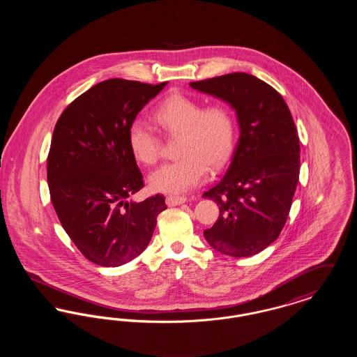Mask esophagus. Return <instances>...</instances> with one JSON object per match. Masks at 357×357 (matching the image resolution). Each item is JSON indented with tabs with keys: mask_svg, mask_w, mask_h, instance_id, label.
<instances>
[{
	"mask_svg": "<svg viewBox=\"0 0 357 357\" xmlns=\"http://www.w3.org/2000/svg\"><path fill=\"white\" fill-rule=\"evenodd\" d=\"M186 201V197H182V195H169V197H166L167 206H178V204H185Z\"/></svg>",
	"mask_w": 357,
	"mask_h": 357,
	"instance_id": "obj_1",
	"label": "esophagus"
}]
</instances>
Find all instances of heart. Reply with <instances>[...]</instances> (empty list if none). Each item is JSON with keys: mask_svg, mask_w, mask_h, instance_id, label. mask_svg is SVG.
<instances>
[{"mask_svg": "<svg viewBox=\"0 0 357 357\" xmlns=\"http://www.w3.org/2000/svg\"><path fill=\"white\" fill-rule=\"evenodd\" d=\"M153 121L176 139V160L150 175V186L159 192L178 194L202 185L211 169H220L230 158L236 142V120L225 102L204 105L182 93L166 98L153 111ZM130 151L137 162L155 165L160 140L153 128L134 120L127 130Z\"/></svg>", "mask_w": 357, "mask_h": 357, "instance_id": "b5f03b06", "label": "heart"}]
</instances>
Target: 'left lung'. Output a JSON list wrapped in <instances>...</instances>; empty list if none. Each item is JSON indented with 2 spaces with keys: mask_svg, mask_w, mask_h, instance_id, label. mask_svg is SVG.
I'll return each mask as SVG.
<instances>
[{
  "mask_svg": "<svg viewBox=\"0 0 357 357\" xmlns=\"http://www.w3.org/2000/svg\"><path fill=\"white\" fill-rule=\"evenodd\" d=\"M190 85L229 102L239 123L229 169L202 195L220 206L204 238L223 255H257L280 236L298 183L300 139L288 104L273 86L243 72Z\"/></svg>",
  "mask_w": 357,
  "mask_h": 357,
  "instance_id": "left-lung-1",
  "label": "left lung"
}]
</instances>
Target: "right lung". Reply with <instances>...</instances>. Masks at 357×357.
Wrapping results in <instances>:
<instances>
[{"mask_svg": "<svg viewBox=\"0 0 357 357\" xmlns=\"http://www.w3.org/2000/svg\"><path fill=\"white\" fill-rule=\"evenodd\" d=\"M166 84L105 80L76 98L56 123L47 160L52 204L76 248L96 265L115 268L140 255L167 208L160 194L127 201L144 186L127 130Z\"/></svg>", "mask_w": 357, "mask_h": 357, "instance_id": "obj_1", "label": "right lung"}]
</instances>
